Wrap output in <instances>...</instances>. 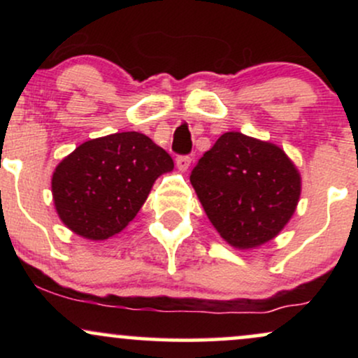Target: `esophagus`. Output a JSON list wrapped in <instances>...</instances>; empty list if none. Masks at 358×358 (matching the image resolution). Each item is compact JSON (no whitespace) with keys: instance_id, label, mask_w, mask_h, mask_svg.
I'll use <instances>...</instances> for the list:
<instances>
[{"instance_id":"34e87169","label":"esophagus","mask_w":358,"mask_h":358,"mask_svg":"<svg viewBox=\"0 0 358 358\" xmlns=\"http://www.w3.org/2000/svg\"><path fill=\"white\" fill-rule=\"evenodd\" d=\"M190 163H192L190 156H178V158H176V168H178L182 173H185V171L190 168Z\"/></svg>"}]
</instances>
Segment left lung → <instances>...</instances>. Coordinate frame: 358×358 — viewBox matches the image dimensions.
Wrapping results in <instances>:
<instances>
[{
  "instance_id": "8db88e82",
  "label": "left lung",
  "mask_w": 358,
  "mask_h": 358,
  "mask_svg": "<svg viewBox=\"0 0 358 358\" xmlns=\"http://www.w3.org/2000/svg\"><path fill=\"white\" fill-rule=\"evenodd\" d=\"M190 182L215 231L239 250L273 241L301 195V175L285 150L239 131L217 139Z\"/></svg>"
}]
</instances>
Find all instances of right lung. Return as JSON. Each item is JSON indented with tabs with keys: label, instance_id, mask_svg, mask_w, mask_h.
<instances>
[{
	"label": "right lung",
	"instance_id": "obj_1",
	"mask_svg": "<svg viewBox=\"0 0 358 358\" xmlns=\"http://www.w3.org/2000/svg\"><path fill=\"white\" fill-rule=\"evenodd\" d=\"M171 170V156L136 131L89 139L53 170V205L73 234L106 241L127 227L156 178Z\"/></svg>",
	"mask_w": 358,
	"mask_h": 358
}]
</instances>
